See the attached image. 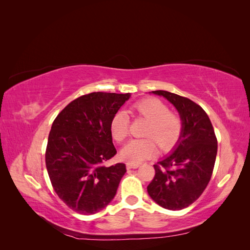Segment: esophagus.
<instances>
[{
    "label": "esophagus",
    "mask_w": 250,
    "mask_h": 250,
    "mask_svg": "<svg viewBox=\"0 0 250 250\" xmlns=\"http://www.w3.org/2000/svg\"><path fill=\"white\" fill-rule=\"evenodd\" d=\"M127 169H138L140 167V165L138 164H131V163H127L126 164Z\"/></svg>",
    "instance_id": "34e87169"
}]
</instances>
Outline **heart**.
<instances>
[{"mask_svg": "<svg viewBox=\"0 0 250 250\" xmlns=\"http://www.w3.org/2000/svg\"><path fill=\"white\" fill-rule=\"evenodd\" d=\"M130 111L138 118L148 121L145 135L142 140H132L121 151L124 161L140 164L157 152L158 144L163 150L171 149L178 142L183 129L179 117L169 111L167 105L156 98H146L134 103ZM110 132L117 142H123L129 132V117L124 110H119L110 121Z\"/></svg>", "mask_w": 250, "mask_h": 250, "instance_id": "obj_1", "label": "heart"}]
</instances>
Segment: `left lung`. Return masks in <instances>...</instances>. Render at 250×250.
<instances>
[{
	"instance_id": "obj_1",
	"label": "left lung",
	"mask_w": 250,
	"mask_h": 250,
	"mask_svg": "<svg viewBox=\"0 0 250 250\" xmlns=\"http://www.w3.org/2000/svg\"><path fill=\"white\" fill-rule=\"evenodd\" d=\"M152 93L175 106L183 129L171 154L154 165L155 175L147 191L158 206L179 210L197 200L208 185L217 155V138L208 116L198 104L167 90Z\"/></svg>"
}]
</instances>
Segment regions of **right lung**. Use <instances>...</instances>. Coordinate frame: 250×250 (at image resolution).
<instances>
[{"mask_svg": "<svg viewBox=\"0 0 250 250\" xmlns=\"http://www.w3.org/2000/svg\"><path fill=\"white\" fill-rule=\"evenodd\" d=\"M130 94L90 93L59 112L52 124L46 167L53 188L67 207L93 215L113 199L126 172L124 164L105 167L115 156L110 121Z\"/></svg>", "mask_w": 250, "mask_h": 250, "instance_id": "obj_1", "label": "right lung"}]
</instances>
